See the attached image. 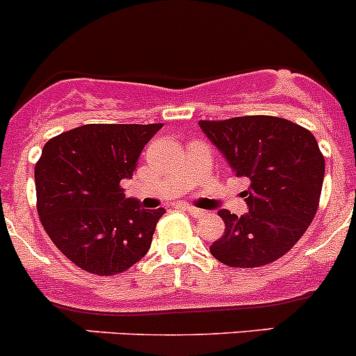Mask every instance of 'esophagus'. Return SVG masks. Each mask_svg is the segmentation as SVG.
<instances>
[{"label":"esophagus","instance_id":"34e87169","mask_svg":"<svg viewBox=\"0 0 356 356\" xmlns=\"http://www.w3.org/2000/svg\"><path fill=\"white\" fill-rule=\"evenodd\" d=\"M184 210L186 212H189L191 213V216H195V217H200V216H203V210H200V209H196V207H189V205H184Z\"/></svg>","mask_w":356,"mask_h":356}]
</instances>
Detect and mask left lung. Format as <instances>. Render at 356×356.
<instances>
[{
	"mask_svg": "<svg viewBox=\"0 0 356 356\" xmlns=\"http://www.w3.org/2000/svg\"><path fill=\"white\" fill-rule=\"evenodd\" d=\"M200 129L224 154L238 177L250 181L248 212L219 210L224 234L210 245L231 268H259L287 254L318 210L325 158L305 127L277 116H238Z\"/></svg>",
	"mask_w": 356,
	"mask_h": 356,
	"instance_id": "obj_1",
	"label": "left lung"
}]
</instances>
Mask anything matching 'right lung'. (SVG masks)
I'll return each mask as SVG.
<instances>
[{"label":"right lung","instance_id":"add662e5","mask_svg":"<svg viewBox=\"0 0 356 356\" xmlns=\"http://www.w3.org/2000/svg\"><path fill=\"white\" fill-rule=\"evenodd\" d=\"M90 123L43 146L34 167L38 213L55 247L99 277L127 271L147 254L165 209L144 210L125 198L144 146L161 129Z\"/></svg>","mask_w":356,"mask_h":356}]
</instances>
